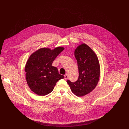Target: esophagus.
Listing matches in <instances>:
<instances>
[{
	"instance_id": "34e87169",
	"label": "esophagus",
	"mask_w": 129,
	"mask_h": 129,
	"mask_svg": "<svg viewBox=\"0 0 129 129\" xmlns=\"http://www.w3.org/2000/svg\"><path fill=\"white\" fill-rule=\"evenodd\" d=\"M68 75L66 74V75H64V79H65V80H67L68 79Z\"/></svg>"
}]
</instances>
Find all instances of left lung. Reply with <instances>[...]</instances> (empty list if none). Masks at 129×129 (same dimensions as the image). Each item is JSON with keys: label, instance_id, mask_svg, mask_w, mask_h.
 Wrapping results in <instances>:
<instances>
[{"label": "left lung", "instance_id": "1", "mask_svg": "<svg viewBox=\"0 0 129 129\" xmlns=\"http://www.w3.org/2000/svg\"><path fill=\"white\" fill-rule=\"evenodd\" d=\"M78 62L79 76L75 83L67 81L76 96H84L92 91L99 81L101 68L97 55L88 45L82 43L75 50Z\"/></svg>", "mask_w": 129, "mask_h": 129}]
</instances>
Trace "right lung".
<instances>
[{"mask_svg": "<svg viewBox=\"0 0 129 129\" xmlns=\"http://www.w3.org/2000/svg\"><path fill=\"white\" fill-rule=\"evenodd\" d=\"M64 49L61 46L52 49L44 47L29 56L24 68L25 78L29 88L35 94L40 96L48 94L56 83L64 78L59 74L57 67L52 66L53 61Z\"/></svg>", "mask_w": 129, "mask_h": 129, "instance_id": "obj_1", "label": "right lung"}]
</instances>
